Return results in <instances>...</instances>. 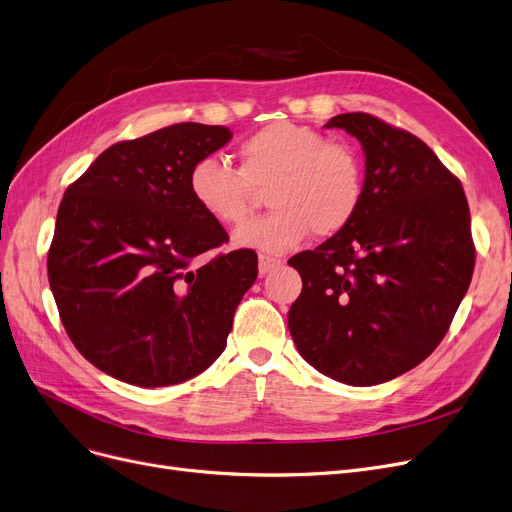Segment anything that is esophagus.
<instances>
[{
    "label": "esophagus",
    "instance_id": "1",
    "mask_svg": "<svg viewBox=\"0 0 512 512\" xmlns=\"http://www.w3.org/2000/svg\"><path fill=\"white\" fill-rule=\"evenodd\" d=\"M282 261L276 259V257H270V255H259V274L265 276L268 272L280 268Z\"/></svg>",
    "mask_w": 512,
    "mask_h": 512
}]
</instances>
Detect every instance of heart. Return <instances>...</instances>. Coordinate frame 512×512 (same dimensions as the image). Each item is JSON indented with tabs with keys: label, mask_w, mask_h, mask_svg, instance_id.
<instances>
[{
	"label": "heart",
	"mask_w": 512,
	"mask_h": 512,
	"mask_svg": "<svg viewBox=\"0 0 512 512\" xmlns=\"http://www.w3.org/2000/svg\"><path fill=\"white\" fill-rule=\"evenodd\" d=\"M240 167L219 157L198 159L188 175L194 203L221 226L249 217L255 186H270L268 215L234 232V244L282 255L314 230L328 236L343 230L364 198V165L351 144L322 131L276 121L240 144Z\"/></svg>",
	"instance_id": "b5f03b06"
}]
</instances>
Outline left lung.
<instances>
[{"label": "left lung", "instance_id": "obj_1", "mask_svg": "<svg viewBox=\"0 0 512 512\" xmlns=\"http://www.w3.org/2000/svg\"><path fill=\"white\" fill-rule=\"evenodd\" d=\"M326 127L362 144L364 198L343 230L288 259L303 280L288 330L318 372L351 387L381 385L429 358L469 291V203L410 131L366 113Z\"/></svg>", "mask_w": 512, "mask_h": 512}]
</instances>
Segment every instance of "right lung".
<instances>
[{
  "label": "right lung",
  "instance_id": "right-lung-1",
  "mask_svg": "<svg viewBox=\"0 0 512 512\" xmlns=\"http://www.w3.org/2000/svg\"><path fill=\"white\" fill-rule=\"evenodd\" d=\"M232 140L219 125L177 123L106 148L64 192L48 278L73 345L136 387L184 383L226 349L234 311L257 278L194 203L192 165Z\"/></svg>",
  "mask_w": 512,
  "mask_h": 512
}]
</instances>
